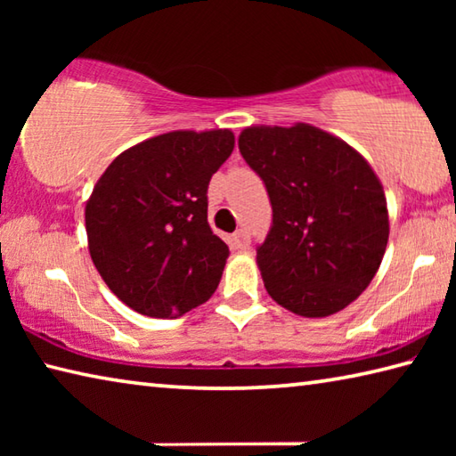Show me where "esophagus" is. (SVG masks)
Returning <instances> with one entry per match:
<instances>
[{"mask_svg":"<svg viewBox=\"0 0 456 456\" xmlns=\"http://www.w3.org/2000/svg\"><path fill=\"white\" fill-rule=\"evenodd\" d=\"M233 243H235L237 249H247V247H249V231L239 229L237 233L233 235Z\"/></svg>","mask_w":456,"mask_h":456,"instance_id":"34e87169","label":"esophagus"}]
</instances>
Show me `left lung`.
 <instances>
[{"label": "left lung", "mask_w": 456, "mask_h": 456, "mask_svg": "<svg viewBox=\"0 0 456 456\" xmlns=\"http://www.w3.org/2000/svg\"><path fill=\"white\" fill-rule=\"evenodd\" d=\"M245 163L265 183L273 225L257 247L265 289L304 318L350 305L382 264L388 209L382 183L362 154L318 126H249Z\"/></svg>", "instance_id": "8db88e82"}]
</instances>
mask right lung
Wrapping results in <instances>:
<instances>
[{"label": "right lung", "instance_id": "right-lung-1", "mask_svg": "<svg viewBox=\"0 0 456 456\" xmlns=\"http://www.w3.org/2000/svg\"><path fill=\"white\" fill-rule=\"evenodd\" d=\"M233 146L229 128L173 130L120 152L94 184L90 257L134 312L179 318L217 289L229 247L207 221V189Z\"/></svg>", "mask_w": 456, "mask_h": 456}]
</instances>
